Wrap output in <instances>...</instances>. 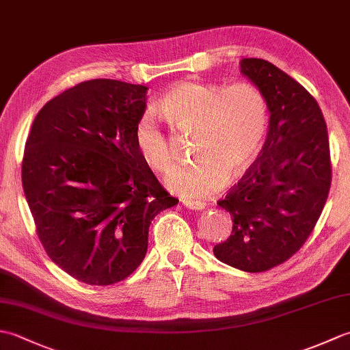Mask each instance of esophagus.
Returning <instances> with one entry per match:
<instances>
[{
	"mask_svg": "<svg viewBox=\"0 0 350 350\" xmlns=\"http://www.w3.org/2000/svg\"><path fill=\"white\" fill-rule=\"evenodd\" d=\"M182 204L185 207H188V209H191V211H203V209H206L204 202H191V200H183Z\"/></svg>",
	"mask_w": 350,
	"mask_h": 350,
	"instance_id": "34e87169",
	"label": "esophagus"
}]
</instances>
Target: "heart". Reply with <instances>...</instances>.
I'll list each match as a JSON object with an SVG mask.
<instances>
[{"mask_svg": "<svg viewBox=\"0 0 350 350\" xmlns=\"http://www.w3.org/2000/svg\"><path fill=\"white\" fill-rule=\"evenodd\" d=\"M159 109L177 131H196V162L176 167L167 187L182 197L200 198L219 191L252 167L267 129V103L254 84L219 85L183 81L162 96ZM133 139L153 170L173 163L170 139L154 111L138 118Z\"/></svg>", "mask_w": 350, "mask_h": 350, "instance_id": "heart-1", "label": "heart"}]
</instances>
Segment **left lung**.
I'll list each match as a JSON object with an SVG mask.
<instances>
[{"mask_svg": "<svg viewBox=\"0 0 350 350\" xmlns=\"http://www.w3.org/2000/svg\"><path fill=\"white\" fill-rule=\"evenodd\" d=\"M239 64L265 96L269 131L254 168L218 202L233 230L213 254L236 269L263 272L284 263L313 232L331 187L329 139L321 108L298 81L262 58Z\"/></svg>", "mask_w": 350, "mask_h": 350, "instance_id": "obj_1", "label": "left lung"}]
</instances>
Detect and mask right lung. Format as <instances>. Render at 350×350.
I'll use <instances>...</instances> for the list:
<instances>
[{
  "mask_svg": "<svg viewBox=\"0 0 350 350\" xmlns=\"http://www.w3.org/2000/svg\"><path fill=\"white\" fill-rule=\"evenodd\" d=\"M147 87L92 79L36 116L22 187L49 258L90 286L124 280L143 262L148 227L179 200L161 187L133 129Z\"/></svg>",
  "mask_w": 350,
  "mask_h": 350,
  "instance_id": "1",
  "label": "right lung"
}]
</instances>
